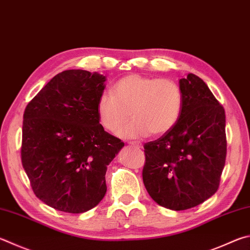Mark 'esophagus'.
<instances>
[{"mask_svg":"<svg viewBox=\"0 0 250 250\" xmlns=\"http://www.w3.org/2000/svg\"><path fill=\"white\" fill-rule=\"evenodd\" d=\"M128 144H129V145H132V146H135V147H138V148L142 147V143L138 142V141H137V142H133V141H132V142H129Z\"/></svg>","mask_w":250,"mask_h":250,"instance_id":"esophagus-1","label":"esophagus"}]
</instances>
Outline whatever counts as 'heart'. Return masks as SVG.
I'll use <instances>...</instances> for the list:
<instances>
[{
  "mask_svg": "<svg viewBox=\"0 0 250 250\" xmlns=\"http://www.w3.org/2000/svg\"><path fill=\"white\" fill-rule=\"evenodd\" d=\"M184 95L176 82L131 74L116 82L111 93L104 92L97 101V116L103 128L116 132L133 117L119 137L134 139L163 135L179 121Z\"/></svg>",
  "mask_w": 250,
  "mask_h": 250,
  "instance_id": "1",
  "label": "heart"
}]
</instances>
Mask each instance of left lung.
Here are the masks:
<instances>
[{
  "mask_svg": "<svg viewBox=\"0 0 250 250\" xmlns=\"http://www.w3.org/2000/svg\"><path fill=\"white\" fill-rule=\"evenodd\" d=\"M180 119L169 132L144 145L143 183L154 201L187 210L216 192L225 165V111L197 75L179 80Z\"/></svg>",
  "mask_w": 250,
  "mask_h": 250,
  "instance_id": "8db88e82",
  "label": "left lung"
}]
</instances>
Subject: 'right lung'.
<instances>
[{"label":"right lung","mask_w":250,"mask_h":250,"mask_svg":"<svg viewBox=\"0 0 250 250\" xmlns=\"http://www.w3.org/2000/svg\"><path fill=\"white\" fill-rule=\"evenodd\" d=\"M106 76L67 70L27 105L21 163L40 200L56 210L83 213L103 200L107 166L125 146L99 124L97 101Z\"/></svg>","instance_id":"right-lung-1"}]
</instances>
